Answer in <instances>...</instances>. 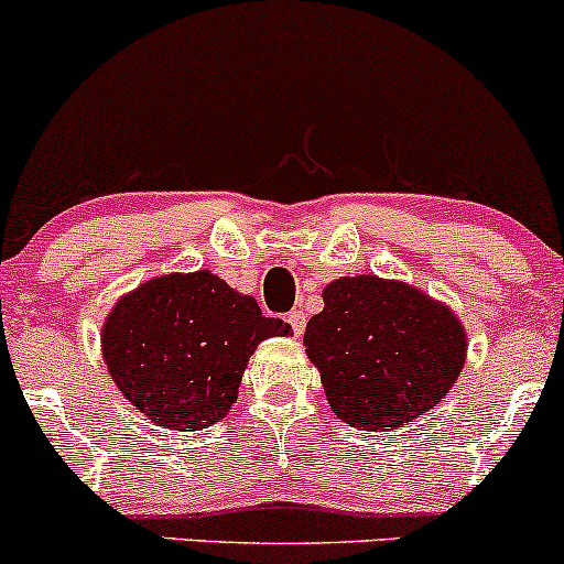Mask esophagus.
<instances>
[{"instance_id":"34e87169","label":"esophagus","mask_w":564,"mask_h":564,"mask_svg":"<svg viewBox=\"0 0 564 564\" xmlns=\"http://www.w3.org/2000/svg\"><path fill=\"white\" fill-rule=\"evenodd\" d=\"M286 321H289V324H292V329H294L296 337H300V334L305 332V321H307V315L302 313V311H292V313L286 315Z\"/></svg>"}]
</instances>
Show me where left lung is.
Wrapping results in <instances>:
<instances>
[{
	"instance_id": "obj_1",
	"label": "left lung",
	"mask_w": 564,
	"mask_h": 564,
	"mask_svg": "<svg viewBox=\"0 0 564 564\" xmlns=\"http://www.w3.org/2000/svg\"><path fill=\"white\" fill-rule=\"evenodd\" d=\"M305 352L326 401L358 431H395L431 412L463 372L468 337L444 302L404 281L345 275L326 283Z\"/></svg>"
}]
</instances>
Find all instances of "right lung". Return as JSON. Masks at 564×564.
<instances>
[{
    "label": "right lung",
    "instance_id": "1",
    "mask_svg": "<svg viewBox=\"0 0 564 564\" xmlns=\"http://www.w3.org/2000/svg\"><path fill=\"white\" fill-rule=\"evenodd\" d=\"M292 326L212 270L169 272L122 294L101 326V352L120 393L154 425L200 431L238 399L246 364Z\"/></svg>",
    "mask_w": 564,
    "mask_h": 564
}]
</instances>
